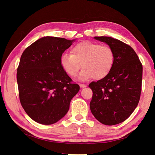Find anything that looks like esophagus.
<instances>
[{"mask_svg": "<svg viewBox=\"0 0 155 155\" xmlns=\"http://www.w3.org/2000/svg\"><path fill=\"white\" fill-rule=\"evenodd\" d=\"M79 87L83 88H85L87 87V85H85V84H79Z\"/></svg>", "mask_w": 155, "mask_h": 155, "instance_id": "esophagus-1", "label": "esophagus"}]
</instances>
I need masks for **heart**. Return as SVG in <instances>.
<instances>
[{"label": "heart", "mask_w": 155, "mask_h": 155, "mask_svg": "<svg viewBox=\"0 0 155 155\" xmlns=\"http://www.w3.org/2000/svg\"><path fill=\"white\" fill-rule=\"evenodd\" d=\"M70 53L61 56V66L70 77L75 78L82 65L83 70L79 76L82 81L92 78L96 80L104 79L113 67L114 54L109 45L83 41L74 45Z\"/></svg>", "instance_id": "1"}]
</instances>
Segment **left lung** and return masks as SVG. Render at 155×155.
<instances>
[{"label":"left lung","instance_id":"left-lung-1","mask_svg":"<svg viewBox=\"0 0 155 155\" xmlns=\"http://www.w3.org/2000/svg\"><path fill=\"white\" fill-rule=\"evenodd\" d=\"M107 44L114 54L110 72L89 84L93 92L91 110L101 124L113 125L127 119L137 107L142 91V64L134 50L110 37H94Z\"/></svg>","mask_w":155,"mask_h":155}]
</instances>
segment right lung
<instances>
[{"label":"right lung","instance_id":"add662e5","mask_svg":"<svg viewBox=\"0 0 155 155\" xmlns=\"http://www.w3.org/2000/svg\"><path fill=\"white\" fill-rule=\"evenodd\" d=\"M74 41L43 37L21 55L17 72L19 99L26 114L37 123L51 125L63 118L79 91L60 63L63 53Z\"/></svg>","mask_w":155,"mask_h":155}]
</instances>
